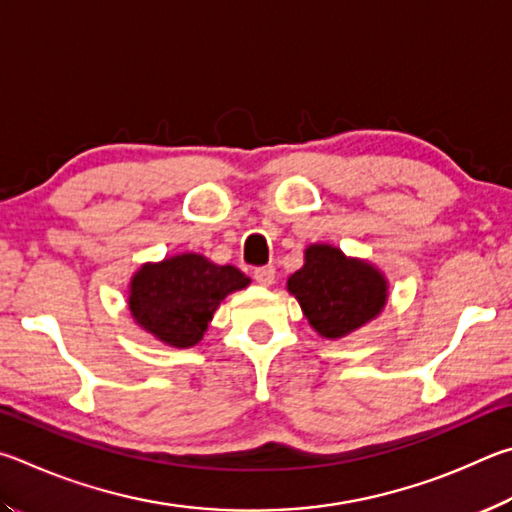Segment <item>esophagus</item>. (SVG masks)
Returning <instances> with one entry per match:
<instances>
[{
	"label": "esophagus",
	"mask_w": 512,
	"mask_h": 512,
	"mask_svg": "<svg viewBox=\"0 0 512 512\" xmlns=\"http://www.w3.org/2000/svg\"><path fill=\"white\" fill-rule=\"evenodd\" d=\"M254 279L258 285H272L274 283V267L272 265H265V267H256L254 270Z\"/></svg>",
	"instance_id": "1"
}]
</instances>
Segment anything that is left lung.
I'll return each instance as SVG.
<instances>
[{
    "mask_svg": "<svg viewBox=\"0 0 512 512\" xmlns=\"http://www.w3.org/2000/svg\"><path fill=\"white\" fill-rule=\"evenodd\" d=\"M310 326L328 339L364 326L384 308L387 281L369 263L346 258L328 245H312L306 265L288 279Z\"/></svg>",
    "mask_w": 512,
    "mask_h": 512,
    "instance_id": "8db88e82",
    "label": "left lung"
}]
</instances>
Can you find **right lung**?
Returning a JSON list of instances; mask_svg holds the SVG:
<instances>
[{"label":"right lung","mask_w":512,"mask_h":512,"mask_svg":"<svg viewBox=\"0 0 512 512\" xmlns=\"http://www.w3.org/2000/svg\"><path fill=\"white\" fill-rule=\"evenodd\" d=\"M249 279L233 265H215L200 254L143 265L130 285V310L148 333L177 348L200 342L215 308Z\"/></svg>","instance_id":"obj_1"}]
</instances>
